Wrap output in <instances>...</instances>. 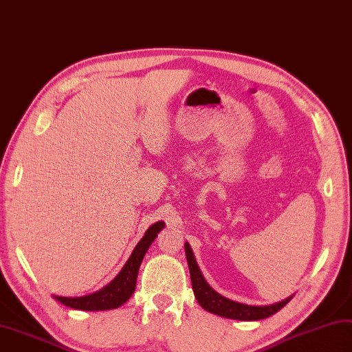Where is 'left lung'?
I'll list each match as a JSON object with an SVG mask.
<instances>
[{
    "label": "left lung",
    "mask_w": 352,
    "mask_h": 352,
    "mask_svg": "<svg viewBox=\"0 0 352 352\" xmlns=\"http://www.w3.org/2000/svg\"><path fill=\"white\" fill-rule=\"evenodd\" d=\"M184 250H186L188 270H190V279H192L195 297L197 303H199L205 311L224 318H232V320H239V321H257L276 314L279 309H283L284 306L293 299L294 294H292L290 297H287V299L278 303L265 305V306L245 305V303L230 300L228 297H224L220 293L215 292L214 288L206 283V279L204 278L199 266H197L195 254L188 242H184Z\"/></svg>",
    "instance_id": "8db88e82"
}]
</instances>
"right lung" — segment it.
Instances as JSON below:
<instances>
[{
	"label": "right lung",
	"instance_id": "right-lung-1",
	"mask_svg": "<svg viewBox=\"0 0 352 352\" xmlns=\"http://www.w3.org/2000/svg\"><path fill=\"white\" fill-rule=\"evenodd\" d=\"M165 228L164 221H157L144 233V236L133 248L128 262L124 263L122 270L111 283H108L101 290L92 294H86L82 297H64L55 296L53 297L60 303H64L68 308L82 309V311H107L116 309L129 300V297L135 292V284H137L138 270L144 256L150 248L151 242L157 238V233Z\"/></svg>",
	"mask_w": 352,
	"mask_h": 352
}]
</instances>
